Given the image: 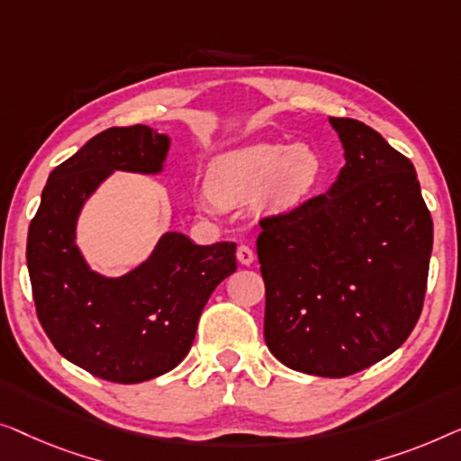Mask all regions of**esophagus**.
<instances>
[{"mask_svg":"<svg viewBox=\"0 0 461 461\" xmlns=\"http://www.w3.org/2000/svg\"><path fill=\"white\" fill-rule=\"evenodd\" d=\"M236 257H238V261L242 263V265H252V261H255V252H252L250 246H246V244L238 246Z\"/></svg>","mask_w":461,"mask_h":461,"instance_id":"1","label":"esophagus"}]
</instances>
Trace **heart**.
Wrapping results in <instances>:
<instances>
[{
	"label": "heart",
	"mask_w": 461,
	"mask_h": 461,
	"mask_svg": "<svg viewBox=\"0 0 461 461\" xmlns=\"http://www.w3.org/2000/svg\"><path fill=\"white\" fill-rule=\"evenodd\" d=\"M323 177L326 160L315 146L261 141L217 154L206 175L209 194L198 203L209 211L212 203L231 206L257 198L265 212H286L307 203Z\"/></svg>",
	"instance_id": "heart-1"
}]
</instances>
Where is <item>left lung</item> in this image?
<instances>
[{"label":"left lung","mask_w":461,"mask_h":461,"mask_svg":"<svg viewBox=\"0 0 461 461\" xmlns=\"http://www.w3.org/2000/svg\"><path fill=\"white\" fill-rule=\"evenodd\" d=\"M330 125L345 167L330 190L261 223L265 342L296 372L342 378L403 345L420 313L432 219L411 160L353 119Z\"/></svg>","instance_id":"1"}]
</instances>
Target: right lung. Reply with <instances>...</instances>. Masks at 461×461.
Wrapping results in <instances>:
<instances>
[{
  "instance_id": "obj_1",
  "label": "right lung",
  "mask_w": 461,
  "mask_h": 461,
  "mask_svg": "<svg viewBox=\"0 0 461 461\" xmlns=\"http://www.w3.org/2000/svg\"><path fill=\"white\" fill-rule=\"evenodd\" d=\"M171 138L148 125L110 127L50 173L29 225L37 317L56 351L86 372L138 384L190 353L206 301L236 271V244H194L165 231L122 276L92 269L77 244L83 206L114 171L160 175Z\"/></svg>"
}]
</instances>
